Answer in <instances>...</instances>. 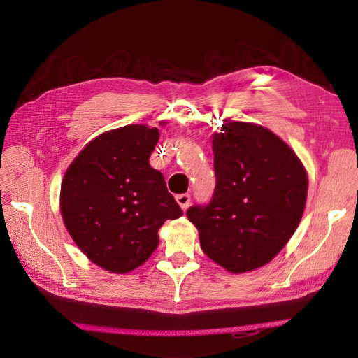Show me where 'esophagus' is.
<instances>
[{
	"label": "esophagus",
	"instance_id": "obj_1",
	"mask_svg": "<svg viewBox=\"0 0 358 358\" xmlns=\"http://www.w3.org/2000/svg\"><path fill=\"white\" fill-rule=\"evenodd\" d=\"M176 201L180 206L182 210H187L189 208L191 196H189V194H179V196H176Z\"/></svg>",
	"mask_w": 358,
	"mask_h": 358
}]
</instances>
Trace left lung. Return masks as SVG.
<instances>
[{
    "mask_svg": "<svg viewBox=\"0 0 358 358\" xmlns=\"http://www.w3.org/2000/svg\"><path fill=\"white\" fill-rule=\"evenodd\" d=\"M216 187L187 210L203 252L230 273L259 268L282 251L305 210L308 173L268 128L225 121L212 136Z\"/></svg>",
    "mask_w": 358,
    "mask_h": 358,
    "instance_id": "obj_1",
    "label": "left lung"
}]
</instances>
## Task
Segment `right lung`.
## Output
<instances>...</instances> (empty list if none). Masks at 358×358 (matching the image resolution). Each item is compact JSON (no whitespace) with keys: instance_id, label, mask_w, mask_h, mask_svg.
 <instances>
[{"instance_id":"right-lung-1","label":"right lung","mask_w":358,"mask_h":358,"mask_svg":"<svg viewBox=\"0 0 358 358\" xmlns=\"http://www.w3.org/2000/svg\"><path fill=\"white\" fill-rule=\"evenodd\" d=\"M158 128L125 125L92 138L69 166L59 208L74 243L94 264L125 275L157 249L158 230L182 210L150 167Z\"/></svg>"}]
</instances>
